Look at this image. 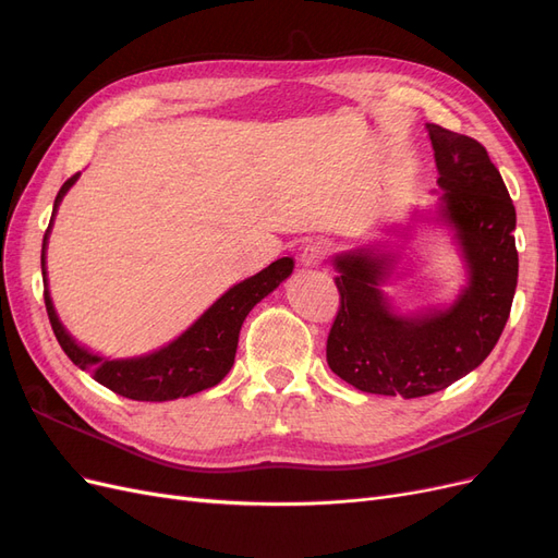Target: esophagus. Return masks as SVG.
I'll use <instances>...</instances> for the list:
<instances>
[{"label":"esophagus","instance_id":"1","mask_svg":"<svg viewBox=\"0 0 558 558\" xmlns=\"http://www.w3.org/2000/svg\"><path fill=\"white\" fill-rule=\"evenodd\" d=\"M326 258H328V246H326V242H310V244H305L302 246V251H300V263L305 265V267H318V265H324L326 263Z\"/></svg>","mask_w":558,"mask_h":558}]
</instances>
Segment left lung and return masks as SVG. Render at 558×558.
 Returning a JSON list of instances; mask_svg holds the SVG:
<instances>
[{"instance_id":"obj_1","label":"left lung","mask_w":558,"mask_h":558,"mask_svg":"<svg viewBox=\"0 0 558 558\" xmlns=\"http://www.w3.org/2000/svg\"><path fill=\"white\" fill-rule=\"evenodd\" d=\"M442 197L437 218L453 230L468 283L449 307L398 314L379 291L396 256L359 248L335 258L340 310L326 359L359 391L421 398L472 373L508 324L517 289V211L486 148L428 123Z\"/></svg>"}]
</instances>
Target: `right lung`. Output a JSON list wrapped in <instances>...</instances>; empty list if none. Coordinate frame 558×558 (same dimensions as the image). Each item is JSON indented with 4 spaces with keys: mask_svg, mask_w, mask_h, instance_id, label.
I'll return each mask as SVG.
<instances>
[{
    "mask_svg": "<svg viewBox=\"0 0 558 558\" xmlns=\"http://www.w3.org/2000/svg\"><path fill=\"white\" fill-rule=\"evenodd\" d=\"M78 174L62 183L53 205V216L64 193L72 189ZM53 216H50V223L41 244L44 302L50 326H53L62 351L72 359L74 365L86 369L95 381L107 386L109 391L130 400L165 402L193 396L205 391V388L216 386L230 373V367L234 363L240 330L248 312L293 272V258H279L272 265L260 269L258 275L232 286V289L218 298L189 330L179 335L177 340L167 347L137 359H102L97 356V353L88 351L86 347H81L74 337L64 330L56 314L53 300H50L46 279V244L50 226H53Z\"/></svg>",
    "mask_w": 558,
    "mask_h": 558,
    "instance_id": "1",
    "label": "right lung"
}]
</instances>
